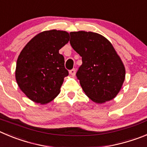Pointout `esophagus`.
I'll return each mask as SVG.
<instances>
[{
  "mask_svg": "<svg viewBox=\"0 0 147 147\" xmlns=\"http://www.w3.org/2000/svg\"><path fill=\"white\" fill-rule=\"evenodd\" d=\"M69 74L71 75H72V76H75V74H76V69H75V68H73L72 70H71V71H69Z\"/></svg>",
  "mask_w": 147,
  "mask_h": 147,
  "instance_id": "esophagus-1",
  "label": "esophagus"
}]
</instances>
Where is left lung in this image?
I'll list each match as a JSON object with an SVG mask.
<instances>
[{"mask_svg":"<svg viewBox=\"0 0 147 147\" xmlns=\"http://www.w3.org/2000/svg\"><path fill=\"white\" fill-rule=\"evenodd\" d=\"M70 44L82 58L76 73L85 95L103 103L115 98L125 79V68L109 40L94 32H71Z\"/></svg>","mask_w":147,"mask_h":147,"instance_id":"8db88e82","label":"left lung"}]
</instances>
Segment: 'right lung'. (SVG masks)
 <instances>
[{"instance_id":"right-lung-1","label":"right lung","mask_w":147,"mask_h":147,"mask_svg":"<svg viewBox=\"0 0 147 147\" xmlns=\"http://www.w3.org/2000/svg\"><path fill=\"white\" fill-rule=\"evenodd\" d=\"M69 38V33L64 30H45L35 36L20 52L15 79L20 90L32 101L47 104L60 93L68 71L59 50Z\"/></svg>"}]
</instances>
